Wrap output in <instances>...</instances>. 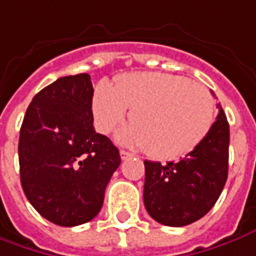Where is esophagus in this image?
<instances>
[{
	"mask_svg": "<svg viewBox=\"0 0 256 256\" xmlns=\"http://www.w3.org/2000/svg\"><path fill=\"white\" fill-rule=\"evenodd\" d=\"M133 157V154L132 152H128V151H124V150H120V158L122 160H128V158Z\"/></svg>",
	"mask_w": 256,
	"mask_h": 256,
	"instance_id": "obj_1",
	"label": "esophagus"
}]
</instances>
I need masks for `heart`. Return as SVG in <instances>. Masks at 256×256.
I'll use <instances>...</instances> for the list:
<instances>
[{
  "mask_svg": "<svg viewBox=\"0 0 256 256\" xmlns=\"http://www.w3.org/2000/svg\"><path fill=\"white\" fill-rule=\"evenodd\" d=\"M92 114L100 133L108 134L130 122L118 134L122 144L142 147L156 160H176L194 150L213 126L214 99L200 84L164 72H130L112 86L100 81L92 95Z\"/></svg>",
  "mask_w": 256,
  "mask_h": 256,
  "instance_id": "b5f03b06",
  "label": "heart"
}]
</instances>
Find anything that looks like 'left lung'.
Segmentation results:
<instances>
[{"label":"left lung","mask_w":256,"mask_h":256,"mask_svg":"<svg viewBox=\"0 0 256 256\" xmlns=\"http://www.w3.org/2000/svg\"><path fill=\"white\" fill-rule=\"evenodd\" d=\"M218 114L204 140L178 162L144 161V206L158 223L182 227L194 223L216 204L228 174L230 128Z\"/></svg>","instance_id":"left-lung-1"}]
</instances>
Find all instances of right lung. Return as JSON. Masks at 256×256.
I'll use <instances>...</instances> for the list:
<instances>
[{
  "mask_svg": "<svg viewBox=\"0 0 256 256\" xmlns=\"http://www.w3.org/2000/svg\"><path fill=\"white\" fill-rule=\"evenodd\" d=\"M91 77L58 78L33 96L19 133L20 184L36 212L52 223L91 222L120 156L94 128Z\"/></svg>",
  "mask_w": 256,
  "mask_h": 256,
  "instance_id": "right-lung-1",
  "label": "right lung"
}]
</instances>
